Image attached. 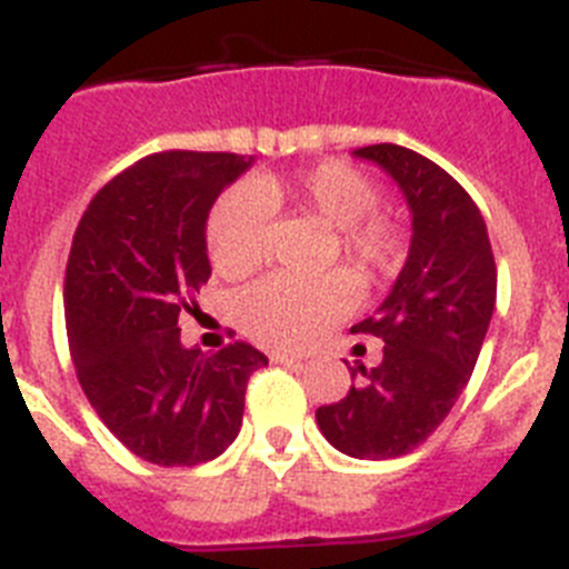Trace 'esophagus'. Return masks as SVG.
<instances>
[{"instance_id": "obj_1", "label": "esophagus", "mask_w": 569, "mask_h": 569, "mask_svg": "<svg viewBox=\"0 0 569 569\" xmlns=\"http://www.w3.org/2000/svg\"><path fill=\"white\" fill-rule=\"evenodd\" d=\"M270 361H276V365H301V356L296 353H288V350H270Z\"/></svg>"}]
</instances>
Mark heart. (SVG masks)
<instances>
[{
    "label": "heart",
    "mask_w": 569,
    "mask_h": 569,
    "mask_svg": "<svg viewBox=\"0 0 569 569\" xmlns=\"http://www.w3.org/2000/svg\"><path fill=\"white\" fill-rule=\"evenodd\" d=\"M270 208H293L336 230V248L356 276L373 279L399 259V233L376 216L379 190L345 162H321L290 176L261 173L236 184L208 219L213 268L228 279L250 273L264 259ZM350 288L339 276L296 279L276 273L239 296V321L253 339L276 347L313 341L347 308Z\"/></svg>",
    "instance_id": "heart-1"
}]
</instances>
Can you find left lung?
Returning a JSON list of instances; mask_svg holds the SVG:
<instances>
[{"instance_id":"left-lung-1","label":"left lung","mask_w":569,"mask_h":569,"mask_svg":"<svg viewBox=\"0 0 569 569\" xmlns=\"http://www.w3.org/2000/svg\"><path fill=\"white\" fill-rule=\"evenodd\" d=\"M396 182L410 210V250L393 288L353 333L385 341L365 381L316 410L325 439L353 459H399L453 410L479 361L492 308L496 261L479 208L439 164L399 144L353 150Z\"/></svg>"}]
</instances>
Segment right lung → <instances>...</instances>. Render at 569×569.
Listing matches in <instances>:
<instances>
[{"label":"right lung","instance_id":"add662e5","mask_svg":"<svg viewBox=\"0 0 569 569\" xmlns=\"http://www.w3.org/2000/svg\"><path fill=\"white\" fill-rule=\"evenodd\" d=\"M253 156L170 150L110 179L82 213L68 270L64 325L84 396L130 453L193 467L239 436L244 390L268 365L236 341L188 347L179 313L210 279L208 216Z\"/></svg>","mask_w":569,"mask_h":569}]
</instances>
